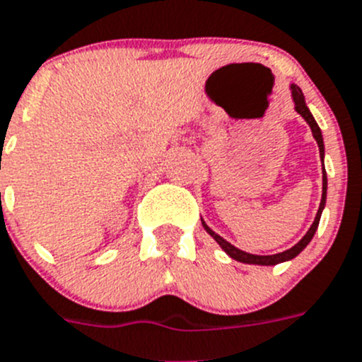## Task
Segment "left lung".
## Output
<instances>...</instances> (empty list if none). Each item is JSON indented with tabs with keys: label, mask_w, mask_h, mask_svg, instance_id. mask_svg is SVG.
<instances>
[{
	"label": "left lung",
	"mask_w": 362,
	"mask_h": 362,
	"mask_svg": "<svg viewBox=\"0 0 362 362\" xmlns=\"http://www.w3.org/2000/svg\"><path fill=\"white\" fill-rule=\"evenodd\" d=\"M291 90H293L294 105H296L294 108H296V112H298L303 119L308 121L309 127H311L313 138L317 139L318 151H320V154L324 156V141H322V132H320V129H318V124H317V121H315V117H313L311 112H309L308 105H305V99H303L302 90H300L296 84H293V86H291ZM326 189H327V178H326V171H324L322 173V200H320V208H318V211H317V217H315V223L311 224V228L308 230V233H305V235H303V238L300 239V241L296 243L293 248H289V250H285V252H279V254H274V256H254V254H247V252L239 250V248H235L228 241H224V239L221 238V235H217L215 232H211V230H209L204 223L202 224H204L206 232H208L209 235H211V238H214L215 241L221 245V247H223V250L226 252L228 256L233 257L235 261L248 263V265H278V263H281V261H289V259H293V257H296L300 252H302L303 248L309 245V241H311L313 235H315V232H317L318 223H320L322 209H324V206H326Z\"/></svg>",
	"instance_id": "obj_1"
}]
</instances>
